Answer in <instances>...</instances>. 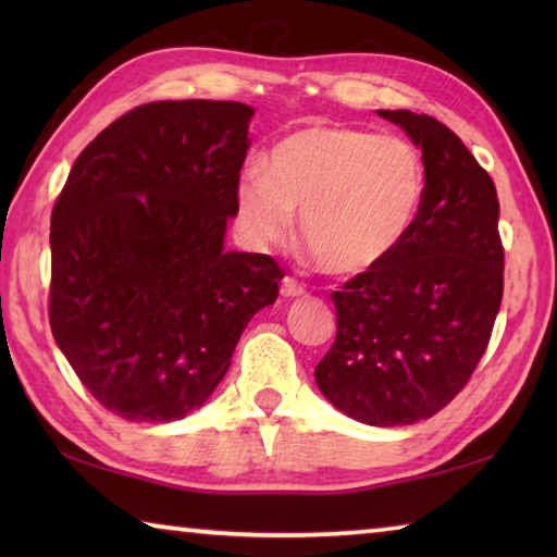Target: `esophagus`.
Wrapping results in <instances>:
<instances>
[{
    "mask_svg": "<svg viewBox=\"0 0 557 557\" xmlns=\"http://www.w3.org/2000/svg\"><path fill=\"white\" fill-rule=\"evenodd\" d=\"M280 295L287 297V299H295V297L305 295V287H301L295 277H282V282H280Z\"/></svg>",
    "mask_w": 557,
    "mask_h": 557,
    "instance_id": "obj_1",
    "label": "esophagus"
}]
</instances>
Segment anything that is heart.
Masks as SVG:
<instances>
[{
  "mask_svg": "<svg viewBox=\"0 0 557 557\" xmlns=\"http://www.w3.org/2000/svg\"><path fill=\"white\" fill-rule=\"evenodd\" d=\"M425 191V159L408 139L314 122L277 139L262 169L243 172L235 206L260 245L285 238L299 211V238L322 270L358 277L400 250Z\"/></svg>",
  "mask_w": 557,
  "mask_h": 557,
  "instance_id": "obj_1",
  "label": "heart"
}]
</instances>
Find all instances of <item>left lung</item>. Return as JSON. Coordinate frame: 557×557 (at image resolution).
Returning <instances> with one entry per match:
<instances>
[{
	"mask_svg": "<svg viewBox=\"0 0 557 557\" xmlns=\"http://www.w3.org/2000/svg\"><path fill=\"white\" fill-rule=\"evenodd\" d=\"M428 169L408 240L379 270L334 292L336 342L317 366L324 398L375 428L414 425L465 388L484 356L504 295L496 186L435 117L379 110Z\"/></svg>",
	"mask_w": 557,
	"mask_h": 557,
	"instance_id": "left-lung-1",
	"label": "left lung"
}]
</instances>
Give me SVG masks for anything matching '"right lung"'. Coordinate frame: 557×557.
<instances>
[{"instance_id":"add662e5","label":"right lung","mask_w":557,"mask_h":557,"mask_svg":"<svg viewBox=\"0 0 557 557\" xmlns=\"http://www.w3.org/2000/svg\"><path fill=\"white\" fill-rule=\"evenodd\" d=\"M256 110L135 108L83 149L51 213V332L102 408L132 422L199 410L282 270L225 250Z\"/></svg>"}]
</instances>
